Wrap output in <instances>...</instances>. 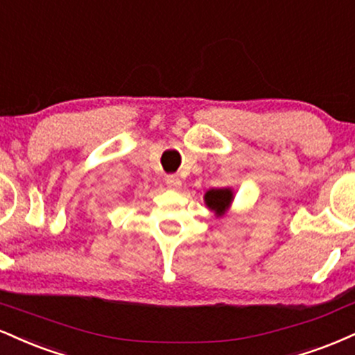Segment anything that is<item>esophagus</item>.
Here are the masks:
<instances>
[{
  "label": "esophagus",
  "instance_id": "34e87169",
  "mask_svg": "<svg viewBox=\"0 0 355 355\" xmlns=\"http://www.w3.org/2000/svg\"><path fill=\"white\" fill-rule=\"evenodd\" d=\"M165 183H166V187H168V189H178V187L182 185V182H180V178L177 177V175H166V178H165Z\"/></svg>",
  "mask_w": 355,
  "mask_h": 355
}]
</instances>
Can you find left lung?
Instances as JSON below:
<instances>
[{
    "mask_svg": "<svg viewBox=\"0 0 355 355\" xmlns=\"http://www.w3.org/2000/svg\"><path fill=\"white\" fill-rule=\"evenodd\" d=\"M233 202V191L232 189H211L205 193V203L215 211L216 216H223L230 205Z\"/></svg>",
    "mask_w": 355,
    "mask_h": 355,
    "instance_id": "1",
    "label": "left lung"
}]
</instances>
